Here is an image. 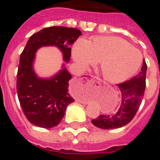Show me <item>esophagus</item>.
I'll list each match as a JSON object with an SVG mask.
<instances>
[{
    "label": "esophagus",
    "mask_w": 160,
    "mask_h": 160,
    "mask_svg": "<svg viewBox=\"0 0 160 160\" xmlns=\"http://www.w3.org/2000/svg\"><path fill=\"white\" fill-rule=\"evenodd\" d=\"M84 78L87 80V81H90V80H99V78H96L94 77V76H92V75H87L85 76Z\"/></svg>",
    "instance_id": "esophagus-1"
}]
</instances>
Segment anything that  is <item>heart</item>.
<instances>
[{
	"label": "heart",
	"mask_w": 160,
	"mask_h": 160,
	"mask_svg": "<svg viewBox=\"0 0 160 160\" xmlns=\"http://www.w3.org/2000/svg\"><path fill=\"white\" fill-rule=\"evenodd\" d=\"M72 58L80 69L99 60L103 78L121 82L132 77L142 64L140 51L122 38L98 36L87 41L80 38L72 47Z\"/></svg>",
	"instance_id": "b5f03b06"
}]
</instances>
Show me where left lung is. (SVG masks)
I'll return each mask as SVG.
<instances>
[{
  "mask_svg": "<svg viewBox=\"0 0 160 160\" xmlns=\"http://www.w3.org/2000/svg\"><path fill=\"white\" fill-rule=\"evenodd\" d=\"M146 62L138 75L123 83L118 85L122 94V102L116 113L112 114H101L91 121L95 127L101 129H115L129 123L138 111L142 102L146 87Z\"/></svg>",
  "mask_w": 160,
  "mask_h": 160,
  "instance_id": "obj_1",
  "label": "left lung"
}]
</instances>
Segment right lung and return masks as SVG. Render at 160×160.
I'll use <instances>...</instances> for the list:
<instances>
[{
  "mask_svg": "<svg viewBox=\"0 0 160 160\" xmlns=\"http://www.w3.org/2000/svg\"><path fill=\"white\" fill-rule=\"evenodd\" d=\"M81 35L78 29L53 26L42 29L28 40L20 57L17 90L25 117L34 126L56 127L64 117L67 106L74 102L68 90L72 76L65 65L51 78H39L33 69L36 52L43 46H56L62 53L63 61L69 62L70 46Z\"/></svg>",
  "mask_w": 160,
  "mask_h": 160,
  "instance_id": "right-lung-1",
  "label": "right lung"
}]
</instances>
